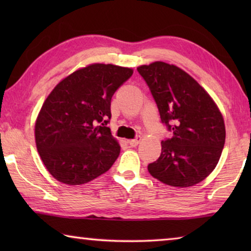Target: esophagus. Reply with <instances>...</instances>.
<instances>
[{
    "mask_svg": "<svg viewBox=\"0 0 251 251\" xmlns=\"http://www.w3.org/2000/svg\"><path fill=\"white\" fill-rule=\"evenodd\" d=\"M142 142V138L141 137H138V138H136V139H130V141H128L127 143L129 144V146H131V147H136L138 145L139 143Z\"/></svg>",
    "mask_w": 251,
    "mask_h": 251,
    "instance_id": "34e87169",
    "label": "esophagus"
}]
</instances>
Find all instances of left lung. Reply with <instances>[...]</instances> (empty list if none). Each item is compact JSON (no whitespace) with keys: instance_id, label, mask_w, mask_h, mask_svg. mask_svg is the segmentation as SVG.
Wrapping results in <instances>:
<instances>
[{"instance_id":"8db88e82","label":"left lung","mask_w":251,"mask_h":251,"mask_svg":"<svg viewBox=\"0 0 251 251\" xmlns=\"http://www.w3.org/2000/svg\"><path fill=\"white\" fill-rule=\"evenodd\" d=\"M137 71L150 86L161 122L173 129L148 172L169 186H195L210 175L222 156L226 138L222 112L205 88L176 65L157 61Z\"/></svg>"}]
</instances>
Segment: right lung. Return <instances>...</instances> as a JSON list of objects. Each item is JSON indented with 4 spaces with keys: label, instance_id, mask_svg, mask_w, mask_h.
<instances>
[{
    "label": "right lung",
    "instance_id": "obj_1",
    "mask_svg": "<svg viewBox=\"0 0 251 251\" xmlns=\"http://www.w3.org/2000/svg\"><path fill=\"white\" fill-rule=\"evenodd\" d=\"M133 73L129 67L94 63L66 76L46 97L34 133L55 179L83 185L113 166L121 146L105 124L112 116V96Z\"/></svg>",
    "mask_w": 251,
    "mask_h": 251
}]
</instances>
